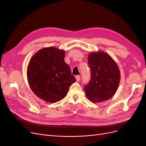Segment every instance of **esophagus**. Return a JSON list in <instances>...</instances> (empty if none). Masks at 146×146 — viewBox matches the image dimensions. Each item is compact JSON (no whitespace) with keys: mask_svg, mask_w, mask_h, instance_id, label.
<instances>
[{"mask_svg":"<svg viewBox=\"0 0 146 146\" xmlns=\"http://www.w3.org/2000/svg\"><path fill=\"white\" fill-rule=\"evenodd\" d=\"M76 80L77 82H78L79 80H80V76H79V75H77V76H76Z\"/></svg>","mask_w":146,"mask_h":146,"instance_id":"34e87169","label":"esophagus"}]
</instances>
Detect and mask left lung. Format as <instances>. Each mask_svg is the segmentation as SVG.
Here are the masks:
<instances>
[{
  "label": "left lung",
  "mask_w": 146,
  "mask_h": 146,
  "mask_svg": "<svg viewBox=\"0 0 146 146\" xmlns=\"http://www.w3.org/2000/svg\"><path fill=\"white\" fill-rule=\"evenodd\" d=\"M91 79L84 86L87 98L92 102H101L111 98L120 80L117 64L105 52L91 53L88 56Z\"/></svg>",
  "instance_id": "obj_1"
}]
</instances>
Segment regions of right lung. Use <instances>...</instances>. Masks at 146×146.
<instances>
[{
    "mask_svg": "<svg viewBox=\"0 0 146 146\" xmlns=\"http://www.w3.org/2000/svg\"><path fill=\"white\" fill-rule=\"evenodd\" d=\"M65 53L55 47L44 48L30 60L27 77L31 89L39 98L54 103L63 99L69 86L76 82L68 64L64 61Z\"/></svg>",
    "mask_w": 146,
    "mask_h": 146,
    "instance_id": "obj_1",
    "label": "right lung"
}]
</instances>
